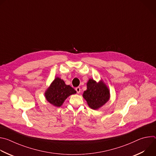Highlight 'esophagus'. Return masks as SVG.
<instances>
[{
  "label": "esophagus",
  "instance_id": "obj_1",
  "mask_svg": "<svg viewBox=\"0 0 156 156\" xmlns=\"http://www.w3.org/2000/svg\"><path fill=\"white\" fill-rule=\"evenodd\" d=\"M75 90H76V93H80V87H76V88H75Z\"/></svg>",
  "mask_w": 156,
  "mask_h": 156
}]
</instances>
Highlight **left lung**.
I'll return each instance as SVG.
<instances>
[{"instance_id":"8db88e82","label":"left lung","mask_w":156,"mask_h":156,"mask_svg":"<svg viewBox=\"0 0 156 156\" xmlns=\"http://www.w3.org/2000/svg\"><path fill=\"white\" fill-rule=\"evenodd\" d=\"M83 96L87 101L88 105L96 110L108 101L110 93L102 81L97 83L94 80L90 79L87 83V90L84 91Z\"/></svg>"}]
</instances>
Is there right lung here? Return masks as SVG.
I'll return each instance as SVG.
<instances>
[{"instance_id": "1", "label": "right lung", "mask_w": 156, "mask_h": 156, "mask_svg": "<svg viewBox=\"0 0 156 156\" xmlns=\"http://www.w3.org/2000/svg\"><path fill=\"white\" fill-rule=\"evenodd\" d=\"M76 92L70 85L65 84L63 80L56 78L45 93L47 101L56 107L62 105L69 96Z\"/></svg>"}]
</instances>
